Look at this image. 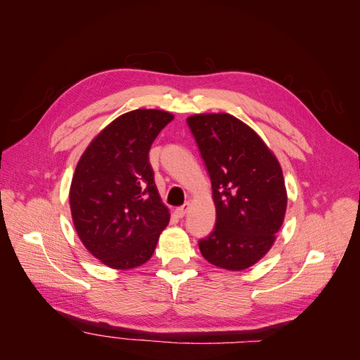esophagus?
Segmentation results:
<instances>
[{
    "mask_svg": "<svg viewBox=\"0 0 360 360\" xmlns=\"http://www.w3.org/2000/svg\"><path fill=\"white\" fill-rule=\"evenodd\" d=\"M188 209H189V204H184V205H181V207H177V209H176L177 217H183L184 214L188 213Z\"/></svg>",
    "mask_w": 360,
    "mask_h": 360,
    "instance_id": "1",
    "label": "esophagus"
}]
</instances>
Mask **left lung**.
I'll use <instances>...</instances> for the list:
<instances>
[{
  "label": "left lung",
  "mask_w": 360,
  "mask_h": 360,
  "mask_svg": "<svg viewBox=\"0 0 360 360\" xmlns=\"http://www.w3.org/2000/svg\"><path fill=\"white\" fill-rule=\"evenodd\" d=\"M188 124L210 174L216 225L200 240L210 264L245 270L276 240L287 212L284 174L263 139L231 114H193Z\"/></svg>",
  "instance_id": "obj_1"
}]
</instances>
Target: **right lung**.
I'll list each match as a JSON object with an SVG mask.
<instances>
[{"label":"right lung","instance_id":"add662e5","mask_svg":"<svg viewBox=\"0 0 360 360\" xmlns=\"http://www.w3.org/2000/svg\"><path fill=\"white\" fill-rule=\"evenodd\" d=\"M174 115L135 110L97 134L76 165L69 202L89 252L115 270L143 266L169 222L148 162V151Z\"/></svg>","mask_w":360,"mask_h":360}]
</instances>
